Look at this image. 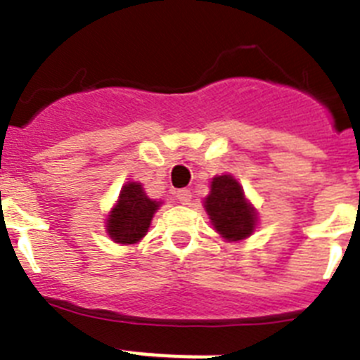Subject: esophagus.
Listing matches in <instances>:
<instances>
[{
	"label": "esophagus",
	"instance_id": "1",
	"mask_svg": "<svg viewBox=\"0 0 360 360\" xmlns=\"http://www.w3.org/2000/svg\"><path fill=\"white\" fill-rule=\"evenodd\" d=\"M176 200H178V203H182V205H189V202H191V191L189 189L176 191Z\"/></svg>",
	"mask_w": 360,
	"mask_h": 360
}]
</instances>
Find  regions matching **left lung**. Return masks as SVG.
I'll return each instance as SVG.
<instances>
[{"label":"left lung","mask_w":360,"mask_h":360,"mask_svg":"<svg viewBox=\"0 0 360 360\" xmlns=\"http://www.w3.org/2000/svg\"><path fill=\"white\" fill-rule=\"evenodd\" d=\"M203 209L212 227L225 241L247 240L257 225V211L232 174H216Z\"/></svg>","instance_id":"left-lung-1"}]
</instances>
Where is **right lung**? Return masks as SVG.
I'll return each instance as SVG.
<instances>
[{
	"instance_id": "add662e5",
	"label": "right lung",
	"mask_w": 360,
	"mask_h": 360,
	"mask_svg": "<svg viewBox=\"0 0 360 360\" xmlns=\"http://www.w3.org/2000/svg\"><path fill=\"white\" fill-rule=\"evenodd\" d=\"M162 202L146 195L141 182H126L120 189L115 205L106 218V232L111 241L135 245L148 234L151 219Z\"/></svg>"
}]
</instances>
